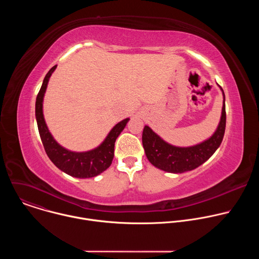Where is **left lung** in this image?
<instances>
[{
  "label": "left lung",
  "instance_id": "obj_1",
  "mask_svg": "<svg viewBox=\"0 0 259 259\" xmlns=\"http://www.w3.org/2000/svg\"><path fill=\"white\" fill-rule=\"evenodd\" d=\"M224 94L223 113L214 134L207 140L193 146L179 147L164 141L149 126H144L142 145L146 158L157 168L170 173L191 171L205 163L218 149L226 131V97Z\"/></svg>",
  "mask_w": 259,
  "mask_h": 259
}]
</instances>
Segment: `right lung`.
<instances>
[{"label":"right lung","instance_id":"obj_1","mask_svg":"<svg viewBox=\"0 0 259 259\" xmlns=\"http://www.w3.org/2000/svg\"><path fill=\"white\" fill-rule=\"evenodd\" d=\"M56 66L57 65H54L47 72L42 87L35 99V119L45 152L58 169L70 176L77 178H89L97 176L98 174L105 171L112 164L114 159L116 139L125 128L129 119H125L118 123L110 130L103 142L94 150L83 153H76L64 149V147L56 142V140L49 132L43 115V98L49 79Z\"/></svg>","mask_w":259,"mask_h":259}]
</instances>
